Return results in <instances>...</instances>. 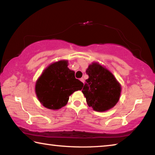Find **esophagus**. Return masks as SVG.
<instances>
[{
    "label": "esophagus",
    "mask_w": 155,
    "mask_h": 155,
    "mask_svg": "<svg viewBox=\"0 0 155 155\" xmlns=\"http://www.w3.org/2000/svg\"><path fill=\"white\" fill-rule=\"evenodd\" d=\"M80 81H81L83 83H84V79H83V78H80Z\"/></svg>",
    "instance_id": "34e87169"
}]
</instances>
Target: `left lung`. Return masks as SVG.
<instances>
[{
  "label": "left lung",
  "mask_w": 155,
  "mask_h": 155,
  "mask_svg": "<svg viewBox=\"0 0 155 155\" xmlns=\"http://www.w3.org/2000/svg\"><path fill=\"white\" fill-rule=\"evenodd\" d=\"M89 78L85 80L82 92L89 107L97 112L111 109L119 101L121 87L114 75L98 63L87 69Z\"/></svg>",
  "instance_id": "1"
}]
</instances>
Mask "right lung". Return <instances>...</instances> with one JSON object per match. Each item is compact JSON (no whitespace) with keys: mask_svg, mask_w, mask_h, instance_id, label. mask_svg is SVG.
Listing matches in <instances>:
<instances>
[{"mask_svg":"<svg viewBox=\"0 0 155 155\" xmlns=\"http://www.w3.org/2000/svg\"><path fill=\"white\" fill-rule=\"evenodd\" d=\"M68 61H59L48 66L36 83L35 91L39 101L50 110L65 106L69 97L81 90L83 83L77 79L74 72L68 68Z\"/></svg>","mask_w":155,"mask_h":155,"instance_id":"1","label":"right lung"}]
</instances>
